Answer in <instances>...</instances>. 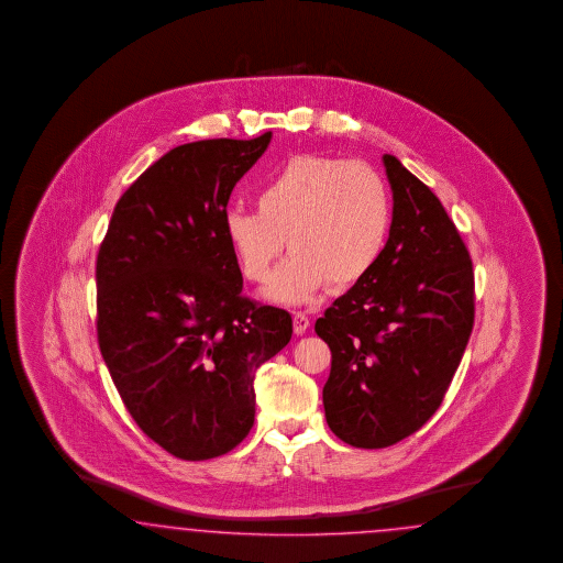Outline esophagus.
Instances as JSON below:
<instances>
[{
    "instance_id": "34e87169",
    "label": "esophagus",
    "mask_w": 563,
    "mask_h": 563,
    "mask_svg": "<svg viewBox=\"0 0 563 563\" xmlns=\"http://www.w3.org/2000/svg\"><path fill=\"white\" fill-rule=\"evenodd\" d=\"M309 318H307L303 311H295L292 313V330H295V334H306L307 328H309Z\"/></svg>"
}]
</instances>
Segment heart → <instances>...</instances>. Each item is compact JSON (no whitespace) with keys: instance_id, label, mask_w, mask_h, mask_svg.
Returning <instances> with one entry per match:
<instances>
[{"instance_id":"b5f03b06","label":"heart","mask_w":563,"mask_h":563,"mask_svg":"<svg viewBox=\"0 0 563 563\" xmlns=\"http://www.w3.org/2000/svg\"><path fill=\"white\" fill-rule=\"evenodd\" d=\"M257 212L233 206L222 231L245 280L262 285L285 250L268 297L299 303L324 287L349 289L372 273L390 231V191L365 161L301 154L268 175Z\"/></svg>"}]
</instances>
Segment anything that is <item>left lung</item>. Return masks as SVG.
<instances>
[{"instance_id":"obj_1","label":"left lung","mask_w":563,"mask_h":563,"mask_svg":"<svg viewBox=\"0 0 563 563\" xmlns=\"http://www.w3.org/2000/svg\"><path fill=\"white\" fill-rule=\"evenodd\" d=\"M390 238L372 273L316 322L332 351L328 427L355 448H388L440 409L475 324L473 260L438 196L384 154Z\"/></svg>"}]
</instances>
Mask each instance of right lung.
Here are the masks:
<instances>
[{"mask_svg":"<svg viewBox=\"0 0 563 563\" xmlns=\"http://www.w3.org/2000/svg\"><path fill=\"white\" fill-rule=\"evenodd\" d=\"M189 142L123 191L97 254V341L136 426L181 461L231 452L254 427V375L285 349L289 311L245 297L222 217L268 148Z\"/></svg>","mask_w":563,"mask_h":563,"instance_id":"1","label":"right lung"}]
</instances>
